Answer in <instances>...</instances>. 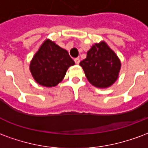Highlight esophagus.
Listing matches in <instances>:
<instances>
[{"label": "esophagus", "mask_w": 148, "mask_h": 148, "mask_svg": "<svg viewBox=\"0 0 148 148\" xmlns=\"http://www.w3.org/2000/svg\"><path fill=\"white\" fill-rule=\"evenodd\" d=\"M74 62H75V63H76V64H79V62H80V59H79V58H74Z\"/></svg>", "instance_id": "34e87169"}]
</instances>
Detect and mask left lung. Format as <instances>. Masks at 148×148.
<instances>
[{"instance_id": "1", "label": "left lung", "mask_w": 148, "mask_h": 148, "mask_svg": "<svg viewBox=\"0 0 148 148\" xmlns=\"http://www.w3.org/2000/svg\"><path fill=\"white\" fill-rule=\"evenodd\" d=\"M87 79L97 88L111 86L116 81L121 70V61L107 43H95L80 62Z\"/></svg>"}]
</instances>
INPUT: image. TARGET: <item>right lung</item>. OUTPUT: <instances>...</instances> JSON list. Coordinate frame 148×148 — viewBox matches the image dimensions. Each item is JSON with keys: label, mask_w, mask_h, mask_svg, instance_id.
Masks as SVG:
<instances>
[{"label": "right lung", "mask_w": 148, "mask_h": 148, "mask_svg": "<svg viewBox=\"0 0 148 148\" xmlns=\"http://www.w3.org/2000/svg\"><path fill=\"white\" fill-rule=\"evenodd\" d=\"M73 65L74 62L67 51L47 39L32 59L30 71L37 83L52 87L61 82L68 68Z\"/></svg>", "instance_id": "add662e5"}]
</instances>
